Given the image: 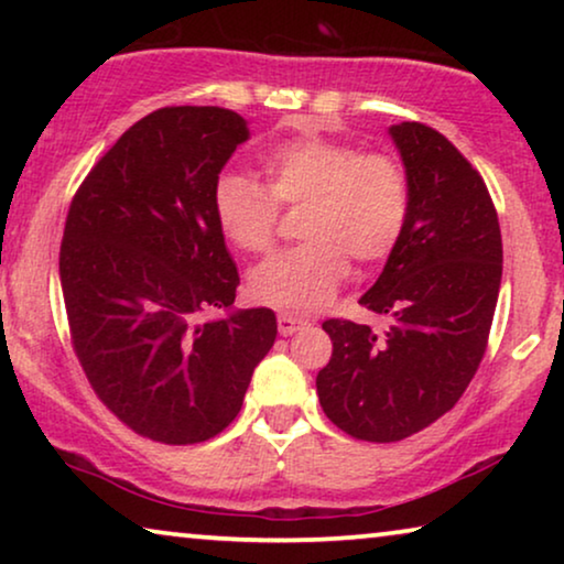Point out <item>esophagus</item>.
<instances>
[{
    "mask_svg": "<svg viewBox=\"0 0 564 564\" xmlns=\"http://www.w3.org/2000/svg\"><path fill=\"white\" fill-rule=\"evenodd\" d=\"M276 326H280V334L282 336H292V334H295V330L305 328L307 321L305 318H297V315H292V313H280V318H276Z\"/></svg>",
    "mask_w": 564,
    "mask_h": 564,
    "instance_id": "34e87169",
    "label": "esophagus"
}]
</instances>
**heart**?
I'll return each mask as SVG.
<instances>
[{
	"label": "heart",
	"instance_id": "1",
	"mask_svg": "<svg viewBox=\"0 0 564 564\" xmlns=\"http://www.w3.org/2000/svg\"><path fill=\"white\" fill-rule=\"evenodd\" d=\"M267 189L243 174H223L213 187V215L223 236L246 253L272 249L282 207L305 205L300 234L251 272L261 303L315 311L359 267L384 264L411 215V180L395 156L359 151L326 135H297L261 159Z\"/></svg>",
	"mask_w": 564,
	"mask_h": 564
}]
</instances>
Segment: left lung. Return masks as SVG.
Instances as JSON below:
<instances>
[{
  "mask_svg": "<svg viewBox=\"0 0 564 564\" xmlns=\"http://www.w3.org/2000/svg\"><path fill=\"white\" fill-rule=\"evenodd\" d=\"M390 135L411 180V215L359 300L390 326L375 334L328 318L334 354L315 380L330 423L375 444L419 434L457 405L488 349L503 274L498 213L480 172L423 122H400Z\"/></svg>",
  "mask_w": 564,
  "mask_h": 564,
  "instance_id": "obj_1",
  "label": "left lung"
}]
</instances>
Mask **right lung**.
Returning a JSON list of instances; mask_svg holds the SVG:
<instances>
[{
  "label": "right lung",
  "instance_id": "add662e5",
  "mask_svg": "<svg viewBox=\"0 0 564 564\" xmlns=\"http://www.w3.org/2000/svg\"><path fill=\"white\" fill-rule=\"evenodd\" d=\"M246 120L161 107L91 166L66 215L61 290L76 359L107 411L159 444H199L236 419L276 315L234 305L238 269L213 187Z\"/></svg>",
  "mask_w": 564,
  "mask_h": 564
}]
</instances>
